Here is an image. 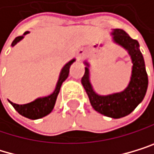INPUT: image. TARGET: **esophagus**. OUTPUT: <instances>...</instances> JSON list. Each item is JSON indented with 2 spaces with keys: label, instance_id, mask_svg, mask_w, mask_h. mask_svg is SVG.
<instances>
[{
  "label": "esophagus",
  "instance_id": "1",
  "mask_svg": "<svg viewBox=\"0 0 154 154\" xmlns=\"http://www.w3.org/2000/svg\"><path fill=\"white\" fill-rule=\"evenodd\" d=\"M86 56V50L81 48L79 50H78V52H76V58H78V60L80 61L84 58V57Z\"/></svg>",
  "mask_w": 154,
  "mask_h": 154
}]
</instances>
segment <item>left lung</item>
Segmentation results:
<instances>
[{"mask_svg":"<svg viewBox=\"0 0 154 154\" xmlns=\"http://www.w3.org/2000/svg\"><path fill=\"white\" fill-rule=\"evenodd\" d=\"M112 42L123 47L131 57V79L123 91L110 94H98L94 92L90 80V63L84 61L85 73L81 83L88 94L93 108L101 115L112 118H121L130 115L145 97L148 89V75L145 61L139 49V43L131 38L122 29H113L111 33Z\"/></svg>","mask_w":154,"mask_h":154,"instance_id":"1","label":"left lung"}]
</instances>
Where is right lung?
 Segmentation results:
<instances>
[{
  "mask_svg": "<svg viewBox=\"0 0 154 154\" xmlns=\"http://www.w3.org/2000/svg\"><path fill=\"white\" fill-rule=\"evenodd\" d=\"M28 33H29V31H26L23 36L17 37L16 38H15L12 42V44H11L12 47L16 45L19 42H20L21 39L24 38V36L27 35ZM75 61V58H73V60L68 61L65 65L62 67V69L60 71V76H58V79H57L55 90L51 94H49V96L38 97L34 101H32V102L27 103V104H23V105H19L16 103H13L10 100H8V101L10 102V104L14 107V109L16 110L20 115H21L24 117L29 118V119H38V118H42L45 116L49 115V113L54 109L57 94H58V93H60V87L63 83V81H65V79L68 78L70 67Z\"/></svg>",
  "mask_w": 154,
  "mask_h": 154,
  "instance_id": "obj_1",
  "label": "right lung"
}]
</instances>
